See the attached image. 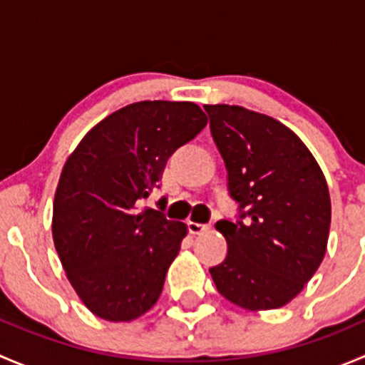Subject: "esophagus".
Here are the masks:
<instances>
[{
    "mask_svg": "<svg viewBox=\"0 0 365 365\" xmlns=\"http://www.w3.org/2000/svg\"><path fill=\"white\" fill-rule=\"evenodd\" d=\"M187 226H189V231L192 235H203V233H206V231L210 230V224L194 222V220H189V222H187Z\"/></svg>",
    "mask_w": 365,
    "mask_h": 365,
    "instance_id": "esophagus-1",
    "label": "esophagus"
}]
</instances>
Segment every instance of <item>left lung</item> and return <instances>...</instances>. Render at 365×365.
<instances>
[{"label":"left lung","instance_id":"8db88e82","mask_svg":"<svg viewBox=\"0 0 365 365\" xmlns=\"http://www.w3.org/2000/svg\"><path fill=\"white\" fill-rule=\"evenodd\" d=\"M226 162L240 220L217 231L227 256L210 268L224 298L247 311L279 309L314 275L327 252L330 194L322 168L292 128L240 106H205Z\"/></svg>","mask_w":365,"mask_h":365}]
</instances>
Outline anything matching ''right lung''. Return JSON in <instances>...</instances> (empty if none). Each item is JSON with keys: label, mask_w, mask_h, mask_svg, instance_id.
<instances>
[{"label": "right lung", "mask_w": 365, "mask_h": 365, "mask_svg": "<svg viewBox=\"0 0 365 365\" xmlns=\"http://www.w3.org/2000/svg\"><path fill=\"white\" fill-rule=\"evenodd\" d=\"M206 123L194 102H135L95 125L65 162L54 247L77 297L98 318L132 322L159 300L187 224L138 205L160 185L175 150Z\"/></svg>", "instance_id": "1"}]
</instances>
